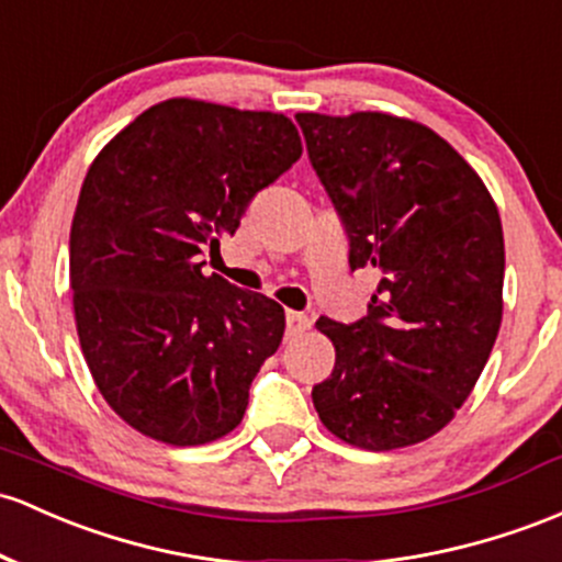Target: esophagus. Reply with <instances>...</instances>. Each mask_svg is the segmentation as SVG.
Wrapping results in <instances>:
<instances>
[{"label": "esophagus", "mask_w": 562, "mask_h": 562, "mask_svg": "<svg viewBox=\"0 0 562 562\" xmlns=\"http://www.w3.org/2000/svg\"><path fill=\"white\" fill-rule=\"evenodd\" d=\"M285 323H288V333H304L306 328H310V317L301 312H288L285 314Z\"/></svg>", "instance_id": "34e87169"}]
</instances>
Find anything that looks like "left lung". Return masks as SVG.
I'll list each match as a JSON object with an SVG mask.
<instances>
[{
    "instance_id": "8db88e82",
    "label": "left lung",
    "mask_w": 562,
    "mask_h": 562,
    "mask_svg": "<svg viewBox=\"0 0 562 562\" xmlns=\"http://www.w3.org/2000/svg\"><path fill=\"white\" fill-rule=\"evenodd\" d=\"M341 215L349 267L381 274L368 317H319L336 366L312 390L319 422L366 451L437 435L477 384L502 325L504 234L467 159L427 125L355 111L295 114Z\"/></svg>"
}]
</instances>
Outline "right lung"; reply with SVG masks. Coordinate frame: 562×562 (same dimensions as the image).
I'll return each mask as SVG.
<instances>
[{
	"instance_id": "1",
	"label": "right lung",
	"mask_w": 562,
	"mask_h": 562,
	"mask_svg": "<svg viewBox=\"0 0 562 562\" xmlns=\"http://www.w3.org/2000/svg\"><path fill=\"white\" fill-rule=\"evenodd\" d=\"M299 157L285 114L170 98L92 159L69 239L74 319L98 392L140 435L205 446L243 422L285 310L202 274L200 252Z\"/></svg>"
}]
</instances>
